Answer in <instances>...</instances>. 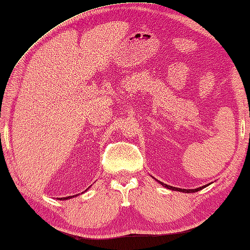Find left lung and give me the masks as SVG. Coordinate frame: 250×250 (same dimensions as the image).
Masks as SVG:
<instances>
[{
	"label": "left lung",
	"mask_w": 250,
	"mask_h": 250,
	"mask_svg": "<svg viewBox=\"0 0 250 250\" xmlns=\"http://www.w3.org/2000/svg\"><path fill=\"white\" fill-rule=\"evenodd\" d=\"M156 180H157V179H156ZM157 181H158V180H157ZM158 182H159V184L162 186V187H165V188H167V189H170V190H175V191L185 192V193L197 192V191H199V190L204 189V188L207 187V186L210 185V184H208V185H205V186H203V187H199V188H196V189H181V188H176V187H172V186H168V185H166V184H164V182H161V181H158Z\"/></svg>",
	"instance_id": "1"
}]
</instances>
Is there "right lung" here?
Segmentation results:
<instances>
[{
  "label": "right lung",
  "instance_id": "obj_1",
  "mask_svg": "<svg viewBox=\"0 0 250 250\" xmlns=\"http://www.w3.org/2000/svg\"><path fill=\"white\" fill-rule=\"evenodd\" d=\"M90 187H91V186H90ZM89 187V188H90ZM88 188V189H89ZM88 189H86V190H88ZM86 190H85V191H86ZM78 195H80V193H78ZM78 195H74V196H69V197H62L61 198V199H60V198H59V200H68V199H71V198H74V197H77Z\"/></svg>",
  "mask_w": 250,
  "mask_h": 250
}]
</instances>
